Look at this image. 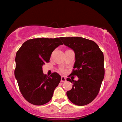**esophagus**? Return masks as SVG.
<instances>
[{"instance_id": "34e87169", "label": "esophagus", "mask_w": 122, "mask_h": 122, "mask_svg": "<svg viewBox=\"0 0 122 122\" xmlns=\"http://www.w3.org/2000/svg\"><path fill=\"white\" fill-rule=\"evenodd\" d=\"M61 81H62V82H65V81H66V79L64 76H61Z\"/></svg>"}]
</instances>
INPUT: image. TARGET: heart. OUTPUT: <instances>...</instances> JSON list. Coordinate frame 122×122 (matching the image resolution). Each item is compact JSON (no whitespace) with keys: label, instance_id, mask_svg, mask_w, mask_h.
Returning <instances> with one entry per match:
<instances>
[{"label":"heart","instance_id":"1","mask_svg":"<svg viewBox=\"0 0 122 122\" xmlns=\"http://www.w3.org/2000/svg\"><path fill=\"white\" fill-rule=\"evenodd\" d=\"M61 71H63V70H62V69H61Z\"/></svg>","mask_w":122,"mask_h":122}]
</instances>
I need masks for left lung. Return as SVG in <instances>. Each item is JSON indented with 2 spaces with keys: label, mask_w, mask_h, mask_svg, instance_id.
I'll list each match as a JSON object with an SVG mask.
<instances>
[{
  "label": "left lung",
  "mask_w": 122,
  "mask_h": 122,
  "mask_svg": "<svg viewBox=\"0 0 122 122\" xmlns=\"http://www.w3.org/2000/svg\"><path fill=\"white\" fill-rule=\"evenodd\" d=\"M65 45L75 52V62L69 75H76L78 81L67 78L73 84L66 92L71 102L84 106L92 102L100 91L104 79V54L95 41L81 37H61Z\"/></svg>",
  "instance_id": "left-lung-1"
}]
</instances>
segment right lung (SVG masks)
<instances>
[{
  "label": "right lung",
  "instance_id": "1",
  "mask_svg": "<svg viewBox=\"0 0 122 122\" xmlns=\"http://www.w3.org/2000/svg\"><path fill=\"white\" fill-rule=\"evenodd\" d=\"M62 44L58 38H35L26 41L17 52L15 75L23 97L31 104L42 105L51 100L61 76L57 72L44 74L42 66Z\"/></svg>",
  "mask_w": 122,
  "mask_h": 122
}]
</instances>
